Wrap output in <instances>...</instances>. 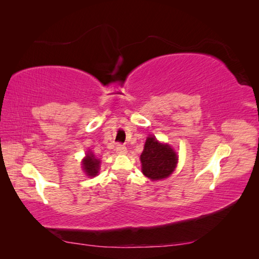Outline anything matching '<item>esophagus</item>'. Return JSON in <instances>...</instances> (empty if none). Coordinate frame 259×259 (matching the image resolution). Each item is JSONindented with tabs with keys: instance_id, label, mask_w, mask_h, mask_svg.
I'll list each match as a JSON object with an SVG mask.
<instances>
[{
	"instance_id": "esophagus-1",
	"label": "esophagus",
	"mask_w": 259,
	"mask_h": 259,
	"mask_svg": "<svg viewBox=\"0 0 259 259\" xmlns=\"http://www.w3.org/2000/svg\"><path fill=\"white\" fill-rule=\"evenodd\" d=\"M115 151H117L118 155H125V153H126V148H125L124 145H118Z\"/></svg>"
}]
</instances>
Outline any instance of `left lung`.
<instances>
[{"instance_id": "obj_1", "label": "left lung", "mask_w": 259, "mask_h": 259, "mask_svg": "<svg viewBox=\"0 0 259 259\" xmlns=\"http://www.w3.org/2000/svg\"><path fill=\"white\" fill-rule=\"evenodd\" d=\"M140 161L142 174L146 177L151 180H161L175 171L178 157L168 144H161L155 136H149L140 156Z\"/></svg>"}]
</instances>
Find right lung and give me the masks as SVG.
I'll return each mask as SVG.
<instances>
[{
  "mask_svg": "<svg viewBox=\"0 0 259 259\" xmlns=\"http://www.w3.org/2000/svg\"><path fill=\"white\" fill-rule=\"evenodd\" d=\"M100 159H98L95 153L89 150L82 160V168L89 177H96L100 169Z\"/></svg>",
  "mask_w": 259,
  "mask_h": 259,
  "instance_id": "1",
  "label": "right lung"
}]
</instances>
